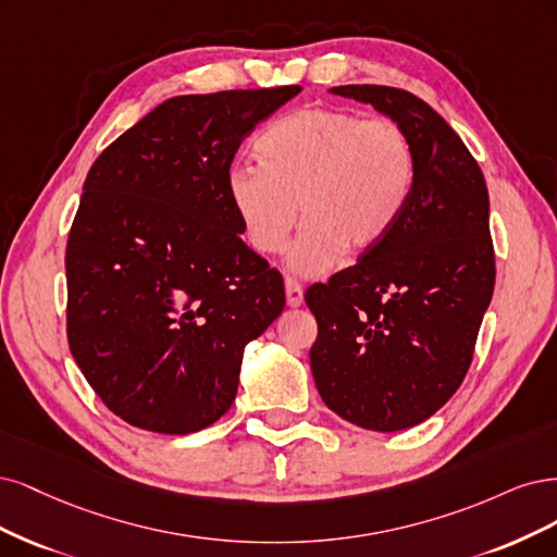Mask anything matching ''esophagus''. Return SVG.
Masks as SVG:
<instances>
[{"label": "esophagus", "instance_id": "obj_1", "mask_svg": "<svg viewBox=\"0 0 557 557\" xmlns=\"http://www.w3.org/2000/svg\"><path fill=\"white\" fill-rule=\"evenodd\" d=\"M284 294H286V305H289V308H298V305L302 302V286L294 277L284 280Z\"/></svg>", "mask_w": 557, "mask_h": 557}]
</instances>
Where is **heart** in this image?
Wrapping results in <instances>:
<instances>
[{"mask_svg": "<svg viewBox=\"0 0 557 557\" xmlns=\"http://www.w3.org/2000/svg\"><path fill=\"white\" fill-rule=\"evenodd\" d=\"M261 164L226 175L228 203L245 243L277 255L298 212L305 222L289 265L326 273L339 255H363L396 228L417 183V150L400 122L351 111L305 109L257 138Z\"/></svg>", "mask_w": 557, "mask_h": 557, "instance_id": "1", "label": "heart"}]
</instances>
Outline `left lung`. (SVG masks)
<instances>
[{"label":"left lung","instance_id":"obj_1","mask_svg":"<svg viewBox=\"0 0 557 557\" xmlns=\"http://www.w3.org/2000/svg\"><path fill=\"white\" fill-rule=\"evenodd\" d=\"M400 122L417 150V183L386 240L305 302L317 319L310 368L337 417L396 433L433 417L470 370L493 298L488 189L460 136L425 101L386 85H339Z\"/></svg>","mask_w":557,"mask_h":557}]
</instances>
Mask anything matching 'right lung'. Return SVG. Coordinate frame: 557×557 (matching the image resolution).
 <instances>
[{
    "instance_id": "1",
    "label": "right lung",
    "mask_w": 557,
    "mask_h": 557,
    "mask_svg": "<svg viewBox=\"0 0 557 557\" xmlns=\"http://www.w3.org/2000/svg\"><path fill=\"white\" fill-rule=\"evenodd\" d=\"M300 85L173 97L89 169L66 240V337L129 425L187 435L224 417L243 349L284 282L240 238L226 175L243 138Z\"/></svg>"
}]
</instances>
